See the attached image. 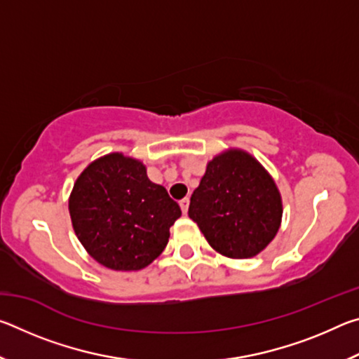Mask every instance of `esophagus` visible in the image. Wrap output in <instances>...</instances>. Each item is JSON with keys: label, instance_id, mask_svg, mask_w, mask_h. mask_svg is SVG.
Wrapping results in <instances>:
<instances>
[{"label": "esophagus", "instance_id": "obj_1", "mask_svg": "<svg viewBox=\"0 0 359 359\" xmlns=\"http://www.w3.org/2000/svg\"><path fill=\"white\" fill-rule=\"evenodd\" d=\"M188 205H190V199H188V198L182 199V201H180V209H182V212H184V215H187Z\"/></svg>", "mask_w": 359, "mask_h": 359}]
</instances>
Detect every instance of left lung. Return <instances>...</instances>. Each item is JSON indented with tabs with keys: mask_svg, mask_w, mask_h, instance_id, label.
Returning a JSON list of instances; mask_svg holds the SVG:
<instances>
[{
	"mask_svg": "<svg viewBox=\"0 0 359 359\" xmlns=\"http://www.w3.org/2000/svg\"><path fill=\"white\" fill-rule=\"evenodd\" d=\"M188 215L212 248L229 258H252L276 238L282 199L274 180L245 151L215 156L193 191Z\"/></svg>",
	"mask_w": 359,
	"mask_h": 359,
	"instance_id": "left-lung-1",
	"label": "left lung"
}]
</instances>
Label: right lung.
I'll return each instance as SVG.
<instances>
[{
	"label": "right lung",
	"instance_id": "obj_1",
	"mask_svg": "<svg viewBox=\"0 0 359 359\" xmlns=\"http://www.w3.org/2000/svg\"><path fill=\"white\" fill-rule=\"evenodd\" d=\"M69 214L79 241L98 263L139 271L165 250L182 210L165 187L151 184L141 161L111 154L76 180Z\"/></svg>",
	"mask_w": 359,
	"mask_h": 359
}]
</instances>
